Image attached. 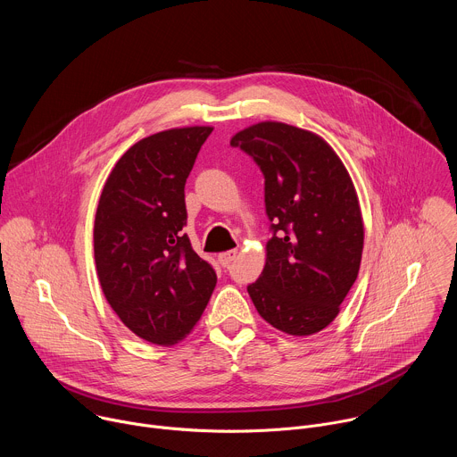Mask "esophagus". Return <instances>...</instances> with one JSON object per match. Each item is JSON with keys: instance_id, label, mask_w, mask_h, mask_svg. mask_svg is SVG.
<instances>
[{"instance_id": "obj_1", "label": "esophagus", "mask_w": 457, "mask_h": 457, "mask_svg": "<svg viewBox=\"0 0 457 457\" xmlns=\"http://www.w3.org/2000/svg\"><path fill=\"white\" fill-rule=\"evenodd\" d=\"M237 249H229V251H224V253H220L219 254V262L222 264V266H228V264H231L233 260H235V256H237Z\"/></svg>"}]
</instances>
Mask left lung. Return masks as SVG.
Returning a JSON list of instances; mask_svg holds the SVG:
<instances>
[{
    "label": "left lung",
    "instance_id": "obj_1",
    "mask_svg": "<svg viewBox=\"0 0 457 457\" xmlns=\"http://www.w3.org/2000/svg\"><path fill=\"white\" fill-rule=\"evenodd\" d=\"M231 146L262 170L275 222L264 271L247 293L275 329L320 333L338 316L360 271L365 229L353 179L328 141L286 122L251 124Z\"/></svg>",
    "mask_w": 457,
    "mask_h": 457
}]
</instances>
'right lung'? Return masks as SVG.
Returning a JSON list of instances; mask_svg holds the SVG:
<instances>
[{"label": "right lung", "instance_id": "right-lung-1", "mask_svg": "<svg viewBox=\"0 0 457 457\" xmlns=\"http://www.w3.org/2000/svg\"><path fill=\"white\" fill-rule=\"evenodd\" d=\"M212 132L171 128L129 146L96 212L94 256L104 298L136 337L162 347L191 333L217 284L182 233L184 184Z\"/></svg>", "mask_w": 457, "mask_h": 457}]
</instances>
